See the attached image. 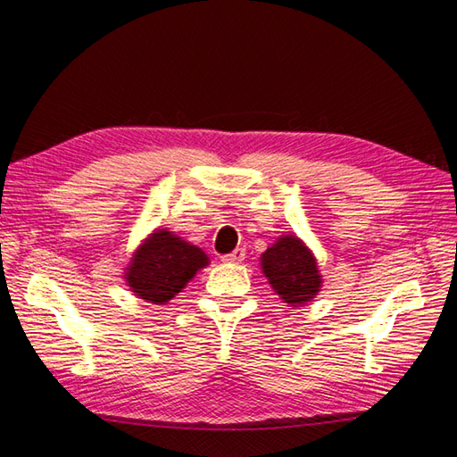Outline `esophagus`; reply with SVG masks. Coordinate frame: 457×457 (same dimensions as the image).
Instances as JSON below:
<instances>
[{"instance_id": "1", "label": "esophagus", "mask_w": 457, "mask_h": 457, "mask_svg": "<svg viewBox=\"0 0 457 457\" xmlns=\"http://www.w3.org/2000/svg\"><path fill=\"white\" fill-rule=\"evenodd\" d=\"M244 259H245V247H237V249L231 251V253L221 257L223 263H241Z\"/></svg>"}]
</instances>
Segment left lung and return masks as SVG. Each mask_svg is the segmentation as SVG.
Masks as SVG:
<instances>
[{
	"label": "left lung",
	"mask_w": 457,
	"mask_h": 457,
	"mask_svg": "<svg viewBox=\"0 0 457 457\" xmlns=\"http://www.w3.org/2000/svg\"><path fill=\"white\" fill-rule=\"evenodd\" d=\"M261 265L275 293L290 306L310 303L322 287L316 259L295 236L280 237L269 247L261 255Z\"/></svg>",
	"instance_id": "8db88e82"
}]
</instances>
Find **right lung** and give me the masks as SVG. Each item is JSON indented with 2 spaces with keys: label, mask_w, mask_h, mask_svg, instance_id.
<instances>
[{
  "label": "right lung",
  "mask_w": 457,
  "mask_h": 457,
  "mask_svg": "<svg viewBox=\"0 0 457 457\" xmlns=\"http://www.w3.org/2000/svg\"><path fill=\"white\" fill-rule=\"evenodd\" d=\"M206 265L208 257L200 247L162 229L154 231L135 251L125 278L139 298L153 304H167L196 270Z\"/></svg>",
  "instance_id": "add662e5"
}]
</instances>
